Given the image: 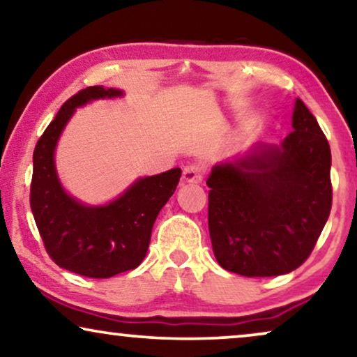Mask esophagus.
I'll use <instances>...</instances> for the list:
<instances>
[{
    "label": "esophagus",
    "mask_w": 357,
    "mask_h": 357,
    "mask_svg": "<svg viewBox=\"0 0 357 357\" xmlns=\"http://www.w3.org/2000/svg\"><path fill=\"white\" fill-rule=\"evenodd\" d=\"M182 178H183V182H187V183H199L203 180V167L197 164L187 165V167L183 169Z\"/></svg>",
    "instance_id": "1"
}]
</instances>
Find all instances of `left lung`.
<instances>
[{
  "instance_id": "obj_1",
  "label": "left lung",
  "mask_w": 357,
  "mask_h": 357,
  "mask_svg": "<svg viewBox=\"0 0 357 357\" xmlns=\"http://www.w3.org/2000/svg\"><path fill=\"white\" fill-rule=\"evenodd\" d=\"M280 146H257L216 164L206 180L213 252L224 270L280 276L314 250L331 209V153L304 102Z\"/></svg>"
}]
</instances>
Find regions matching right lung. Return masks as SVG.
I'll use <instances>...</instances> for the list:
<instances>
[{"instance_id": "obj_1", "label": "right lung", "mask_w": 357, "mask_h": 357, "mask_svg": "<svg viewBox=\"0 0 357 357\" xmlns=\"http://www.w3.org/2000/svg\"><path fill=\"white\" fill-rule=\"evenodd\" d=\"M123 96L86 87L61 105L33 151L31 209L45 250L58 266L87 278H112L144 260L155 218L177 188L182 169L138 178L119 198L89 206L68 195L58 178L55 149L77 107Z\"/></svg>"}]
</instances>
